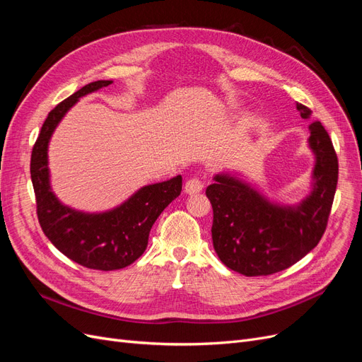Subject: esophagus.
<instances>
[{
  "instance_id": "obj_1",
  "label": "esophagus",
  "mask_w": 362,
  "mask_h": 362,
  "mask_svg": "<svg viewBox=\"0 0 362 362\" xmlns=\"http://www.w3.org/2000/svg\"><path fill=\"white\" fill-rule=\"evenodd\" d=\"M202 189H204V181L201 178H190L184 185L185 193H189V194L199 193V192H202Z\"/></svg>"
}]
</instances>
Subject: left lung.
Returning <instances> with one entry per match:
<instances>
[{
    "label": "left lung",
    "mask_w": 362,
    "mask_h": 362,
    "mask_svg": "<svg viewBox=\"0 0 362 362\" xmlns=\"http://www.w3.org/2000/svg\"><path fill=\"white\" fill-rule=\"evenodd\" d=\"M303 119L311 110L296 104ZM315 154L313 193L296 206H278L229 175H216L205 190L213 206V246L226 267L267 276L302 259L322 240L338 182V158L320 122L310 125Z\"/></svg>",
    "instance_id": "obj_1"
}]
</instances>
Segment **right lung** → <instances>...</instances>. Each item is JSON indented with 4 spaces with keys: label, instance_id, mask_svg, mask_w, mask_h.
<instances>
[{
    "label": "right lung",
    "instance_id": "obj_1",
    "mask_svg": "<svg viewBox=\"0 0 362 362\" xmlns=\"http://www.w3.org/2000/svg\"><path fill=\"white\" fill-rule=\"evenodd\" d=\"M100 80L86 84L48 113L31 152V181L36 213L43 234L63 255L92 270H117L134 262L148 246L157 217L182 190L181 175L146 185L134 196L103 214H84L62 205L52 194L48 178V141L54 128L78 98L112 84Z\"/></svg>",
    "mask_w": 362,
    "mask_h": 362
}]
</instances>
